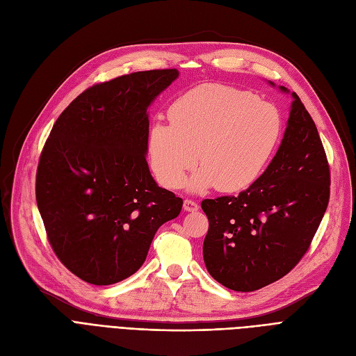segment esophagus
I'll return each instance as SVG.
<instances>
[{
  "label": "esophagus",
  "mask_w": 356,
  "mask_h": 356,
  "mask_svg": "<svg viewBox=\"0 0 356 356\" xmlns=\"http://www.w3.org/2000/svg\"><path fill=\"white\" fill-rule=\"evenodd\" d=\"M197 209H199V204L194 200H190V199L184 200V211L186 212H195Z\"/></svg>",
  "instance_id": "1"
}]
</instances>
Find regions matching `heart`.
I'll list each match as a JSON object with an SVG mask.
<instances>
[{"label": "heart", "instance_id": "heart-1", "mask_svg": "<svg viewBox=\"0 0 356 356\" xmlns=\"http://www.w3.org/2000/svg\"><path fill=\"white\" fill-rule=\"evenodd\" d=\"M170 124L156 122L147 140L150 165L166 188L186 182L199 193L248 188L261 177L283 131L280 110L249 91L220 83L199 85L174 102Z\"/></svg>", "mask_w": 356, "mask_h": 356}]
</instances>
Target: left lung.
Masks as SVG:
<instances>
[{
  "mask_svg": "<svg viewBox=\"0 0 356 356\" xmlns=\"http://www.w3.org/2000/svg\"><path fill=\"white\" fill-rule=\"evenodd\" d=\"M278 88L290 94L286 87ZM290 95L284 136L265 172L236 197L202 202L209 219L204 265L231 290H259L290 273L327 209L330 169L324 147L298 94Z\"/></svg>",
  "mask_w": 356,
  "mask_h": 356,
  "instance_id": "obj_1",
  "label": "left lung"
}]
</instances>
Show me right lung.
Returning a JSON list of instances; mask_svg holds the SVG:
<instances>
[{
    "mask_svg": "<svg viewBox=\"0 0 356 356\" xmlns=\"http://www.w3.org/2000/svg\"><path fill=\"white\" fill-rule=\"evenodd\" d=\"M177 69L119 76L78 95L41 153L36 203L51 248L70 273L95 286L136 274L159 227L182 199L157 186L147 165V108Z\"/></svg>",
    "mask_w": 356,
    "mask_h": 356,
    "instance_id": "right-lung-1",
    "label": "right lung"
}]
</instances>
